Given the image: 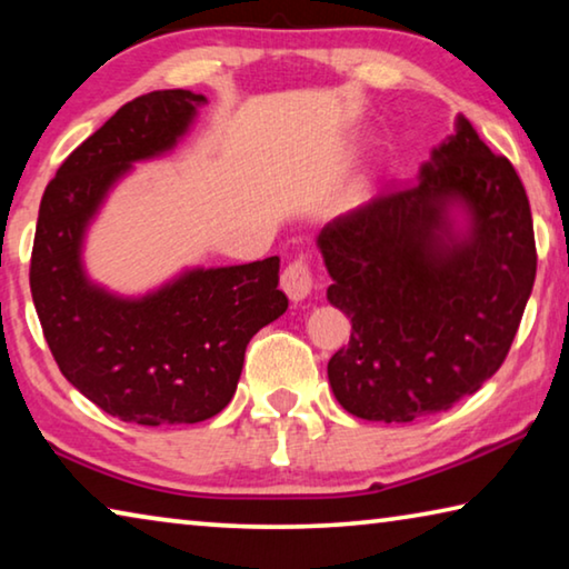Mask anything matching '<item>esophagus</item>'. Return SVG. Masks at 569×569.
<instances>
[{
	"label": "esophagus",
	"instance_id": "obj_1",
	"mask_svg": "<svg viewBox=\"0 0 569 569\" xmlns=\"http://www.w3.org/2000/svg\"><path fill=\"white\" fill-rule=\"evenodd\" d=\"M279 284H282L284 295L290 297L292 302L305 300L312 290V272H310L308 259L297 257L295 261H290V264L284 267L282 277H279Z\"/></svg>",
	"mask_w": 569,
	"mask_h": 569
}]
</instances>
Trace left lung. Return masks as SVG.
<instances>
[{"mask_svg": "<svg viewBox=\"0 0 569 569\" xmlns=\"http://www.w3.org/2000/svg\"><path fill=\"white\" fill-rule=\"evenodd\" d=\"M318 247L328 300L353 328L328 361L330 389L371 422L476 395L501 369L537 277L527 190L466 117L415 182L333 218Z\"/></svg>", "mask_w": 569, "mask_h": 569, "instance_id": "obj_1", "label": "left lung"}]
</instances>
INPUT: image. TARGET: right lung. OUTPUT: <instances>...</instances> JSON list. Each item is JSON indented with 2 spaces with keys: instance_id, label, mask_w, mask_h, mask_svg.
<instances>
[{
  "instance_id": "1",
  "label": "right lung",
  "mask_w": 569,
  "mask_h": 569,
  "mask_svg": "<svg viewBox=\"0 0 569 569\" xmlns=\"http://www.w3.org/2000/svg\"><path fill=\"white\" fill-rule=\"evenodd\" d=\"M206 96H139L66 157L40 200L30 290L58 369L121 422L193 425L229 405L249 340L287 310L279 257L188 269L144 297H119L83 269V236L139 160L170 152Z\"/></svg>"
}]
</instances>
